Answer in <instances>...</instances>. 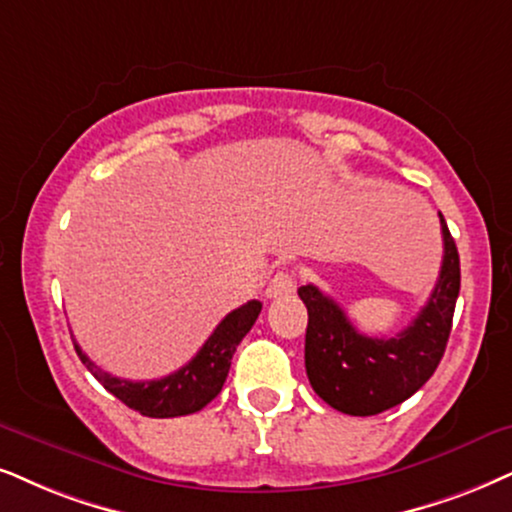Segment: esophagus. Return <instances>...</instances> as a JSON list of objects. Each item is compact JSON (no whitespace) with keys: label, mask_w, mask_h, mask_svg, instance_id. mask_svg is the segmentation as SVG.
Masks as SVG:
<instances>
[{"label":"esophagus","mask_w":512,"mask_h":512,"mask_svg":"<svg viewBox=\"0 0 512 512\" xmlns=\"http://www.w3.org/2000/svg\"><path fill=\"white\" fill-rule=\"evenodd\" d=\"M295 293V274L288 269H281L276 271L274 276H271L269 286H267V297L269 300H278V297H288Z\"/></svg>","instance_id":"1"}]
</instances>
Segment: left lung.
<instances>
[{
    "label": "left lung",
    "mask_w": 512,
    "mask_h": 512,
    "mask_svg": "<svg viewBox=\"0 0 512 512\" xmlns=\"http://www.w3.org/2000/svg\"><path fill=\"white\" fill-rule=\"evenodd\" d=\"M444 260L437 286L420 314L394 338H368L349 323L342 307L319 288L297 290L309 314L304 335V366L314 392L347 416H375L401 404L430 380L444 357L461 260L444 217Z\"/></svg>",
    "instance_id": "1"
}]
</instances>
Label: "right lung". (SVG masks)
Returning a JSON list of instances; mask_svg holds the SVG:
<instances>
[{
  "label": "right lung",
  "mask_w": 512,
  "mask_h": 512,
  "mask_svg": "<svg viewBox=\"0 0 512 512\" xmlns=\"http://www.w3.org/2000/svg\"><path fill=\"white\" fill-rule=\"evenodd\" d=\"M262 312V302L250 300L243 307L226 314L222 323L215 328V333L205 340V345L198 349V354L189 364L181 366L165 378L146 380V383H132V380L115 378V375L101 371L82 347L75 342L77 357L89 368L99 383L108 392L115 394L122 404L129 409L139 411L148 418H174L189 416L208 406L212 399L222 392V385L229 375L231 357H234L238 342L250 333L252 323Z\"/></svg>",
  "instance_id": "add662e5"
}]
</instances>
